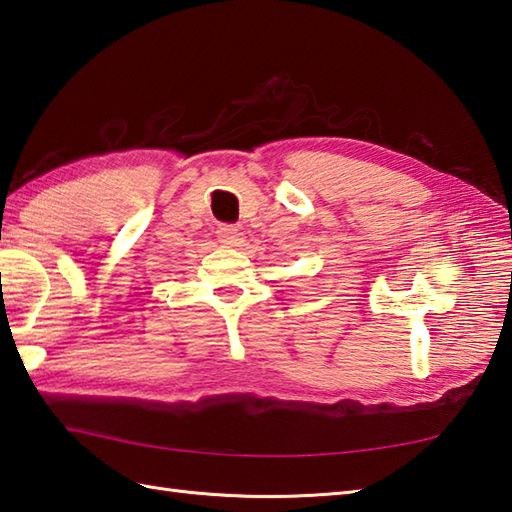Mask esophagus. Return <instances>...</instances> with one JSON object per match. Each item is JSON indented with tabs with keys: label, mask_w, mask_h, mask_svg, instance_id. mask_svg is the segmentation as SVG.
Here are the masks:
<instances>
[{
	"label": "esophagus",
	"mask_w": 512,
	"mask_h": 512,
	"mask_svg": "<svg viewBox=\"0 0 512 512\" xmlns=\"http://www.w3.org/2000/svg\"><path fill=\"white\" fill-rule=\"evenodd\" d=\"M217 239H220V244H224V246H235L239 242L237 226H233V224L217 226Z\"/></svg>",
	"instance_id": "1"
}]
</instances>
